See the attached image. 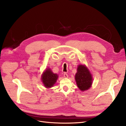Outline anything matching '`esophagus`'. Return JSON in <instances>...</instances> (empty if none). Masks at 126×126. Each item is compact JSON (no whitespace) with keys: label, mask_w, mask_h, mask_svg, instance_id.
I'll return each mask as SVG.
<instances>
[{"label":"esophagus","mask_w":126,"mask_h":126,"mask_svg":"<svg viewBox=\"0 0 126 126\" xmlns=\"http://www.w3.org/2000/svg\"><path fill=\"white\" fill-rule=\"evenodd\" d=\"M63 77H64V78H68V74H67V73H64V74H63Z\"/></svg>","instance_id":"obj_1"}]
</instances>
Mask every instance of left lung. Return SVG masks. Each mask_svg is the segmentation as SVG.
<instances>
[{
    "label": "left lung",
    "mask_w": 126,
    "mask_h": 126,
    "mask_svg": "<svg viewBox=\"0 0 126 126\" xmlns=\"http://www.w3.org/2000/svg\"><path fill=\"white\" fill-rule=\"evenodd\" d=\"M75 80L79 89L83 91L89 89L93 83L92 75L87 67L82 64L78 66Z\"/></svg>",
    "instance_id": "8db88e82"
}]
</instances>
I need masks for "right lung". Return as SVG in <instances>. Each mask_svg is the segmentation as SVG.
I'll return each mask as SVG.
<instances>
[{
  "instance_id": "right-lung-1",
  "label": "right lung",
  "mask_w": 126,
  "mask_h": 126,
  "mask_svg": "<svg viewBox=\"0 0 126 126\" xmlns=\"http://www.w3.org/2000/svg\"><path fill=\"white\" fill-rule=\"evenodd\" d=\"M58 76L56 74H54L50 68H47L42 74L41 80L44 86L49 88L53 87L56 83Z\"/></svg>"
}]
</instances>
